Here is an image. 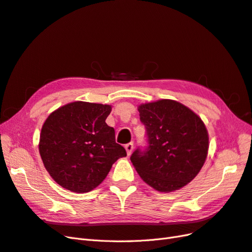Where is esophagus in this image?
<instances>
[{
	"label": "esophagus",
	"instance_id": "esophagus-1",
	"mask_svg": "<svg viewBox=\"0 0 252 252\" xmlns=\"http://www.w3.org/2000/svg\"><path fill=\"white\" fill-rule=\"evenodd\" d=\"M125 149H126V152L128 155L131 154L132 150H133V143H128L125 145Z\"/></svg>",
	"mask_w": 252,
	"mask_h": 252
}]
</instances>
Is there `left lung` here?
<instances>
[{"mask_svg": "<svg viewBox=\"0 0 252 252\" xmlns=\"http://www.w3.org/2000/svg\"><path fill=\"white\" fill-rule=\"evenodd\" d=\"M148 147L130 158L138 175L156 190L169 193L187 186L203 167L209 133L194 111L174 100L138 106Z\"/></svg>", "mask_w": 252, "mask_h": 252, "instance_id": "1", "label": "left lung"}]
</instances>
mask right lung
Masks as SVG:
<instances>
[{"instance_id": "1", "label": "right lung", "mask_w": 252, "mask_h": 252, "mask_svg": "<svg viewBox=\"0 0 252 252\" xmlns=\"http://www.w3.org/2000/svg\"><path fill=\"white\" fill-rule=\"evenodd\" d=\"M107 104L76 101L47 118L39 138L43 166L59 186L74 193H88L105 179L120 158L127 155L116 143L115 129L105 120Z\"/></svg>"}]
</instances>
